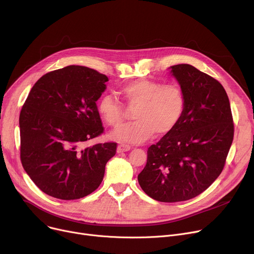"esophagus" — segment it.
I'll use <instances>...</instances> for the list:
<instances>
[{
	"mask_svg": "<svg viewBox=\"0 0 254 254\" xmlns=\"http://www.w3.org/2000/svg\"><path fill=\"white\" fill-rule=\"evenodd\" d=\"M131 149V146L128 145V144H124V143H121L118 145L117 147V152L118 153H121V152H125V151H128Z\"/></svg>",
	"mask_w": 254,
	"mask_h": 254,
	"instance_id": "esophagus-1",
	"label": "esophagus"
}]
</instances>
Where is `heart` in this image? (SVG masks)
Wrapping results in <instances>:
<instances>
[{
  "instance_id": "1",
  "label": "heart",
  "mask_w": 254,
  "mask_h": 254,
  "mask_svg": "<svg viewBox=\"0 0 254 254\" xmlns=\"http://www.w3.org/2000/svg\"><path fill=\"white\" fill-rule=\"evenodd\" d=\"M122 97L133 112L134 122L112 133L111 137L121 142L142 143L155 132L164 135L181 122L186 96L177 83H165L151 79H136L124 86ZM104 121L112 128H119L125 120V111L111 96H105L99 105Z\"/></svg>"
}]
</instances>
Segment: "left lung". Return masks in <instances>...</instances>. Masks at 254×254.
Masks as SVG:
<instances>
[{
    "instance_id": "1",
    "label": "left lung",
    "mask_w": 254,
    "mask_h": 254,
    "mask_svg": "<svg viewBox=\"0 0 254 254\" xmlns=\"http://www.w3.org/2000/svg\"><path fill=\"white\" fill-rule=\"evenodd\" d=\"M186 96L178 126L147 150L138 183L150 198L183 202L206 190L222 173L234 136L230 103L222 84L190 64L172 66Z\"/></svg>"
}]
</instances>
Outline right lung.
Returning <instances> with one entry per match:
<instances>
[{"mask_svg":"<svg viewBox=\"0 0 254 254\" xmlns=\"http://www.w3.org/2000/svg\"><path fill=\"white\" fill-rule=\"evenodd\" d=\"M106 81L108 77L93 68L68 65L42 75L22 107V165L53 198L76 200L92 193L116 154V142L83 147L104 132L96 102Z\"/></svg>","mask_w":254,"mask_h":254,"instance_id":"right-lung-1","label":"right lung"}]
</instances>
